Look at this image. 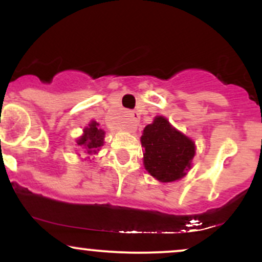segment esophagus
Wrapping results in <instances>:
<instances>
[{
  "mask_svg": "<svg viewBox=\"0 0 262 262\" xmlns=\"http://www.w3.org/2000/svg\"><path fill=\"white\" fill-rule=\"evenodd\" d=\"M139 113L135 112V111H133V112L128 113V118H127V128L128 130H134L135 128H137L138 125V122H139Z\"/></svg>",
  "mask_w": 262,
  "mask_h": 262,
  "instance_id": "34e87169",
  "label": "esophagus"
}]
</instances>
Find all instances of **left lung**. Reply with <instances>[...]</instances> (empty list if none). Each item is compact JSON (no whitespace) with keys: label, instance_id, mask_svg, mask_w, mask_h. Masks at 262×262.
<instances>
[{"label":"left lung","instance_id":"obj_1","mask_svg":"<svg viewBox=\"0 0 262 262\" xmlns=\"http://www.w3.org/2000/svg\"><path fill=\"white\" fill-rule=\"evenodd\" d=\"M144 167L160 182H173L187 175L196 155V144L177 130L164 116H156L140 138Z\"/></svg>","mask_w":262,"mask_h":262}]
</instances>
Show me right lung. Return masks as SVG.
<instances>
[{"mask_svg": "<svg viewBox=\"0 0 262 262\" xmlns=\"http://www.w3.org/2000/svg\"><path fill=\"white\" fill-rule=\"evenodd\" d=\"M104 134L106 132L100 128V123L92 121L87 127L83 128V133L80 138H77L76 143L87 155H95L100 151L101 146H103ZM87 159H90L89 156Z\"/></svg>", "mask_w": 262, "mask_h": 262, "instance_id": "add662e5", "label": "right lung"}]
</instances>
